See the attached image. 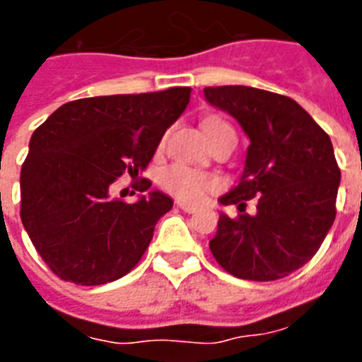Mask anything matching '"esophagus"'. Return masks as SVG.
Returning a JSON list of instances; mask_svg holds the SVG:
<instances>
[{
  "label": "esophagus",
  "instance_id": "obj_1",
  "mask_svg": "<svg viewBox=\"0 0 362 362\" xmlns=\"http://www.w3.org/2000/svg\"><path fill=\"white\" fill-rule=\"evenodd\" d=\"M178 209L184 210V212H187V214H193V212L197 210V206H193V204H186V203H178Z\"/></svg>",
  "mask_w": 362,
  "mask_h": 362
}]
</instances>
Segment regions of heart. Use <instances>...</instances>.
<instances>
[{
    "label": "heart",
    "mask_w": 362,
    "mask_h": 362,
    "mask_svg": "<svg viewBox=\"0 0 362 362\" xmlns=\"http://www.w3.org/2000/svg\"><path fill=\"white\" fill-rule=\"evenodd\" d=\"M214 122L220 120H212L209 124H214ZM159 184L163 186V189H167L182 201H199L209 189H214L216 178H212L203 170L193 169L189 165L175 163L161 170Z\"/></svg>",
    "instance_id": "b5f03b06"
}]
</instances>
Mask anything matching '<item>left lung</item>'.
Listing matches in <instances>:
<instances>
[{"instance_id":"obj_1","label":"left lung","mask_w":362,"mask_h":362,"mask_svg":"<svg viewBox=\"0 0 362 362\" xmlns=\"http://www.w3.org/2000/svg\"><path fill=\"white\" fill-rule=\"evenodd\" d=\"M212 107L231 115L250 139L238 184L220 197L210 252L229 274L253 281L286 278L314 257L337 216L340 186L332 142L306 110L280 93L250 86L204 88ZM256 197L255 215L245 201Z\"/></svg>"}]
</instances>
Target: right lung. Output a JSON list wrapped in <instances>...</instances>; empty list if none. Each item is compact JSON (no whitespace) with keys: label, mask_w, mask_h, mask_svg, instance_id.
Returning <instances> with one entry per match:
<instances>
[{"label":"right lung","mask_w":362,"mask_h":362,"mask_svg":"<svg viewBox=\"0 0 362 362\" xmlns=\"http://www.w3.org/2000/svg\"><path fill=\"white\" fill-rule=\"evenodd\" d=\"M189 95L192 88H169L76 99L33 131L20 170V218L62 280L101 286L141 261L173 199L153 189L129 204L110 197V186L125 173L135 178L146 169ZM150 186L142 178L136 189Z\"/></svg>","instance_id":"right-lung-1"}]
</instances>
